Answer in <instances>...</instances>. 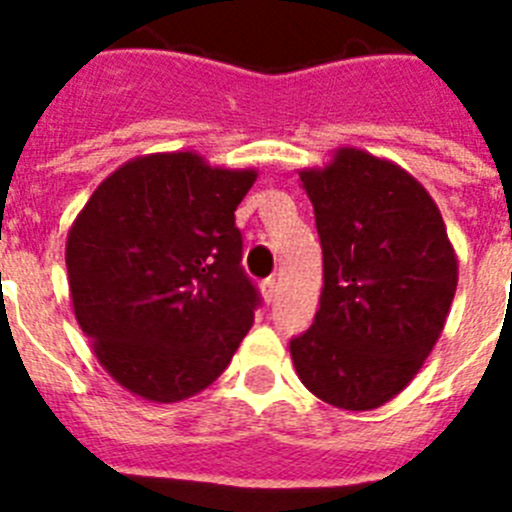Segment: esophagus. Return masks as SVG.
<instances>
[{
  "label": "esophagus",
  "mask_w": 512,
  "mask_h": 512,
  "mask_svg": "<svg viewBox=\"0 0 512 512\" xmlns=\"http://www.w3.org/2000/svg\"><path fill=\"white\" fill-rule=\"evenodd\" d=\"M261 295H264L266 302H274L277 300V279L269 277L261 282Z\"/></svg>",
  "instance_id": "obj_1"
}]
</instances>
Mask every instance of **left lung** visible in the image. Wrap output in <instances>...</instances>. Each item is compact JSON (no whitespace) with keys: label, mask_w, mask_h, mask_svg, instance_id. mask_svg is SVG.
Listing matches in <instances>:
<instances>
[{"label":"left lung","mask_w":512,"mask_h":512,"mask_svg":"<svg viewBox=\"0 0 512 512\" xmlns=\"http://www.w3.org/2000/svg\"><path fill=\"white\" fill-rule=\"evenodd\" d=\"M323 246V292L292 338L297 377L341 410H374L420 372L449 318L459 261L413 174L359 148L302 169Z\"/></svg>","instance_id":"8db88e82"}]
</instances>
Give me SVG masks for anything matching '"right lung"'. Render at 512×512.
Listing matches in <instances>:
<instances>
[{
  "label": "right lung",
  "instance_id": "obj_1",
  "mask_svg": "<svg viewBox=\"0 0 512 512\" xmlns=\"http://www.w3.org/2000/svg\"><path fill=\"white\" fill-rule=\"evenodd\" d=\"M256 169L148 153L112 171L66 238L71 305L94 356L148 402L210 387L253 325L235 210Z\"/></svg>",
  "mask_w": 512,
  "mask_h": 512
}]
</instances>
